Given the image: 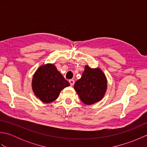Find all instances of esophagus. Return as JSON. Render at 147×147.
<instances>
[{
  "mask_svg": "<svg viewBox=\"0 0 147 147\" xmlns=\"http://www.w3.org/2000/svg\"><path fill=\"white\" fill-rule=\"evenodd\" d=\"M69 82L71 86H73L74 84V80H69Z\"/></svg>",
  "mask_w": 147,
  "mask_h": 147,
  "instance_id": "esophagus-1",
  "label": "esophagus"
}]
</instances>
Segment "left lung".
Returning a JSON list of instances; mask_svg holds the SVG:
<instances>
[{
  "instance_id": "1",
  "label": "left lung",
  "mask_w": 147,
  "mask_h": 147,
  "mask_svg": "<svg viewBox=\"0 0 147 147\" xmlns=\"http://www.w3.org/2000/svg\"><path fill=\"white\" fill-rule=\"evenodd\" d=\"M74 88L84 104L91 105L103 98L107 89V79L100 69L86 65L82 78L74 83Z\"/></svg>"
}]
</instances>
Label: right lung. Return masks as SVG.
<instances>
[{"label":"right lung","mask_w":147,"mask_h":147,"mask_svg":"<svg viewBox=\"0 0 147 147\" xmlns=\"http://www.w3.org/2000/svg\"><path fill=\"white\" fill-rule=\"evenodd\" d=\"M69 86L54 64H47L38 68L33 78L32 88L37 97L45 103L57 98L61 90Z\"/></svg>","instance_id":"obj_1"}]
</instances>
